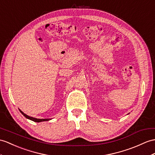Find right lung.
Here are the masks:
<instances>
[{
    "label": "right lung",
    "instance_id": "obj_1",
    "mask_svg": "<svg viewBox=\"0 0 155 155\" xmlns=\"http://www.w3.org/2000/svg\"><path fill=\"white\" fill-rule=\"evenodd\" d=\"M20 112L21 113V114H23V115L26 118L31 120H32V121H33V122H44V121H48V120H51V119H48V118H47V119H39V118H33V117L29 116H28L27 114H24V113L23 112H22V111H21L20 110Z\"/></svg>",
    "mask_w": 155,
    "mask_h": 155
}]
</instances>
